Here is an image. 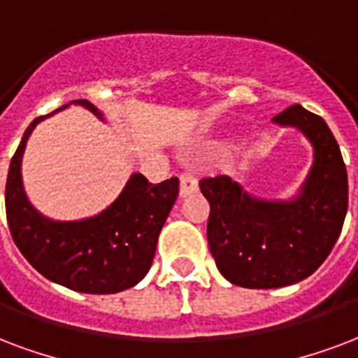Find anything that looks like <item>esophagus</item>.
Instances as JSON below:
<instances>
[{
	"instance_id": "esophagus-1",
	"label": "esophagus",
	"mask_w": 358,
	"mask_h": 358,
	"mask_svg": "<svg viewBox=\"0 0 358 358\" xmlns=\"http://www.w3.org/2000/svg\"><path fill=\"white\" fill-rule=\"evenodd\" d=\"M196 190H198V179L192 173H181L179 176V194H181V198H187Z\"/></svg>"
}]
</instances>
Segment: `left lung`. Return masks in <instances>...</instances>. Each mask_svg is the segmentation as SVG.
Here are the masks:
<instances>
[{"mask_svg": "<svg viewBox=\"0 0 358 358\" xmlns=\"http://www.w3.org/2000/svg\"><path fill=\"white\" fill-rule=\"evenodd\" d=\"M273 122L296 126L315 150L296 200H257L227 176L200 181L211 208L208 243L215 264L245 289H278L311 275L332 251L348 213V171L327 122L302 106L287 107Z\"/></svg>", "mask_w": 358, "mask_h": 358, "instance_id": "8db88e82", "label": "left lung"}]
</instances>
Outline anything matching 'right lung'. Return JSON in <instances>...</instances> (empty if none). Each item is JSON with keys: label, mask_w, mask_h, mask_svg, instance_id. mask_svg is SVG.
I'll return each instance as SVG.
<instances>
[{"label": "right lung", "mask_w": 358, "mask_h": 358, "mask_svg": "<svg viewBox=\"0 0 358 358\" xmlns=\"http://www.w3.org/2000/svg\"><path fill=\"white\" fill-rule=\"evenodd\" d=\"M71 103L103 120L87 99ZM43 118H36L24 131L7 176L5 209L16 247L41 275L71 291L113 294L130 289L152 264L158 234L179 194L177 177L152 185L134 173L117 200L96 217L71 222L47 219L31 208L20 177L26 141Z\"/></svg>", "instance_id": "1"}]
</instances>
